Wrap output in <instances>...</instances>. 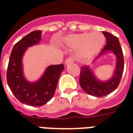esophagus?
Wrapping results in <instances>:
<instances>
[{"mask_svg":"<svg viewBox=\"0 0 133 133\" xmlns=\"http://www.w3.org/2000/svg\"><path fill=\"white\" fill-rule=\"evenodd\" d=\"M74 63V58H72V57H70V58H67L66 61L65 62V65H69V64H71V63Z\"/></svg>","mask_w":133,"mask_h":133,"instance_id":"esophagus-1","label":"esophagus"}]
</instances>
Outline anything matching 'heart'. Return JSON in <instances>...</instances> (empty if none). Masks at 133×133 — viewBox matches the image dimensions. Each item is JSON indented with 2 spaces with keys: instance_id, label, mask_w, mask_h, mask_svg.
<instances>
[{
  "instance_id": "b5f03b06",
  "label": "heart",
  "mask_w": 133,
  "mask_h": 133,
  "mask_svg": "<svg viewBox=\"0 0 133 133\" xmlns=\"http://www.w3.org/2000/svg\"><path fill=\"white\" fill-rule=\"evenodd\" d=\"M105 38L100 32L75 34L67 38L68 45L75 49L81 48L79 56L83 59H90L95 56L105 44Z\"/></svg>"
}]
</instances>
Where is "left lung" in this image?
Here are the masks:
<instances>
[{"instance_id": "obj_1", "label": "left lung", "mask_w": 133, "mask_h": 133, "mask_svg": "<svg viewBox=\"0 0 133 133\" xmlns=\"http://www.w3.org/2000/svg\"><path fill=\"white\" fill-rule=\"evenodd\" d=\"M106 38V45L103 48L98 57L108 51H112L116 55L117 62L114 75L109 81L103 82L98 81L92 74L89 67L82 66L81 68L79 83L85 92L92 96L101 98L113 92L120 84L124 70V58L122 48L118 38L111 33L103 31Z\"/></svg>"}]
</instances>
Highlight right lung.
I'll list each match as a JSON object with an SVG mask.
<instances>
[{"mask_svg": "<svg viewBox=\"0 0 133 133\" xmlns=\"http://www.w3.org/2000/svg\"><path fill=\"white\" fill-rule=\"evenodd\" d=\"M41 30L33 31L15 44L10 54L7 70L8 85L16 98L23 104L42 106L47 103L55 93L58 79L64 70L63 64L52 65L47 68L39 81L28 82L23 74L22 58L28 47L39 43Z\"/></svg>", "mask_w": 133, "mask_h": 133, "instance_id": "obj_1", "label": "right lung"}]
</instances>
